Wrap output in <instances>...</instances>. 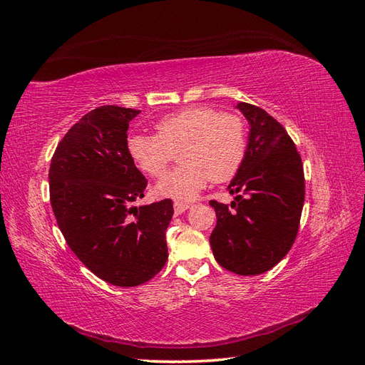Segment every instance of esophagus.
Here are the masks:
<instances>
[{"label":"esophagus","mask_w":365,"mask_h":365,"mask_svg":"<svg viewBox=\"0 0 365 365\" xmlns=\"http://www.w3.org/2000/svg\"><path fill=\"white\" fill-rule=\"evenodd\" d=\"M191 205L190 203H185V202H174V212L175 215H180L183 214L186 210H190Z\"/></svg>","instance_id":"obj_1"}]
</instances>
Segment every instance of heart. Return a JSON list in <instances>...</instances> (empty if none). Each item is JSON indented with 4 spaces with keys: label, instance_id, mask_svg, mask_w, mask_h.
Segmentation results:
<instances>
[{
    "label": "heart",
    "instance_id": "obj_1",
    "mask_svg": "<svg viewBox=\"0 0 365 365\" xmlns=\"http://www.w3.org/2000/svg\"><path fill=\"white\" fill-rule=\"evenodd\" d=\"M155 133L158 136L133 134L127 150L138 168L155 179L168 170L173 151L182 150L183 165L155 185V192L168 199H195L211 179H232L245 160L246 127L237 114L190 107L163 116Z\"/></svg>",
    "mask_w": 365,
    "mask_h": 365
}]
</instances>
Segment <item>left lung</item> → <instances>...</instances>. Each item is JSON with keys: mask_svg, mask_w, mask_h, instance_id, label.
I'll return each instance as SVG.
<instances>
[{"mask_svg": "<svg viewBox=\"0 0 365 365\" xmlns=\"http://www.w3.org/2000/svg\"><path fill=\"white\" fill-rule=\"evenodd\" d=\"M249 123L245 160L227 190L231 207L211 200L217 225L210 237L217 263L237 275H259L292 247L304 205V171L283 125L263 108L240 102Z\"/></svg>", "mask_w": 365, "mask_h": 365, "instance_id": "left-lung-1", "label": "left lung"}]
</instances>
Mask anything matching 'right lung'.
Listing matches in <instances>:
<instances>
[{
    "label": "right lung",
    "mask_w": 365,
    "mask_h": 365,
    "mask_svg": "<svg viewBox=\"0 0 365 365\" xmlns=\"http://www.w3.org/2000/svg\"><path fill=\"white\" fill-rule=\"evenodd\" d=\"M140 110L103 106L68 130L50 163V203L67 245L93 274L119 287L158 275L168 259L174 210L142 199L147 179L127 150L128 123Z\"/></svg>",
    "instance_id": "add662e5"
}]
</instances>
